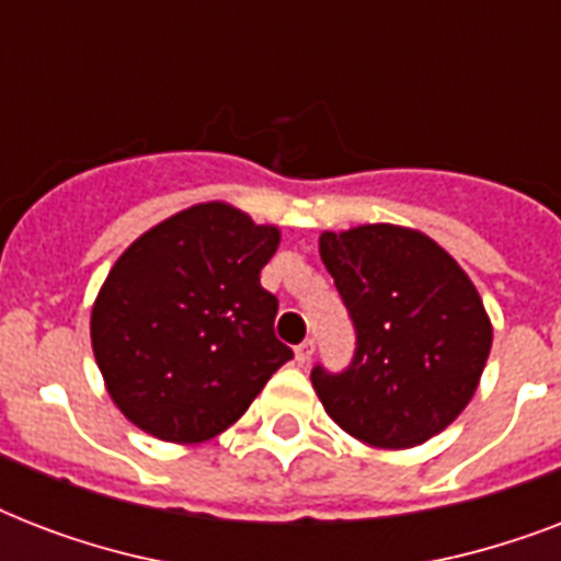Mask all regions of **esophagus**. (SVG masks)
Instances as JSON below:
<instances>
[{"label":"esophagus","mask_w":561,"mask_h":561,"mask_svg":"<svg viewBox=\"0 0 561 561\" xmlns=\"http://www.w3.org/2000/svg\"><path fill=\"white\" fill-rule=\"evenodd\" d=\"M294 355H297V364H308V360H311V355H314V341L308 337V341L299 343L297 350H294Z\"/></svg>","instance_id":"obj_1"}]
</instances>
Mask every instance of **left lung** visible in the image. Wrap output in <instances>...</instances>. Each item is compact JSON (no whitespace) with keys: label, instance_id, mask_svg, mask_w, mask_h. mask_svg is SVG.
I'll use <instances>...</instances> for the list:
<instances>
[{"label":"left lung","instance_id":"left-lung-1","mask_svg":"<svg viewBox=\"0 0 561 561\" xmlns=\"http://www.w3.org/2000/svg\"><path fill=\"white\" fill-rule=\"evenodd\" d=\"M320 259L355 325L350 367L311 369L325 413L375 448H413L451 425L492 350L486 308L460 264L390 224L323 232Z\"/></svg>","mask_w":561,"mask_h":561}]
</instances>
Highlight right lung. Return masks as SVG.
I'll return each mask as SVG.
<instances>
[{
	"mask_svg": "<svg viewBox=\"0 0 561 561\" xmlns=\"http://www.w3.org/2000/svg\"><path fill=\"white\" fill-rule=\"evenodd\" d=\"M279 229L201 203L136 238L92 308V352L118 410L165 443L227 431L294 358L276 337L279 299L259 273Z\"/></svg>",
	"mask_w": 561,
	"mask_h": 561,
	"instance_id": "add662e5",
	"label": "right lung"
}]
</instances>
